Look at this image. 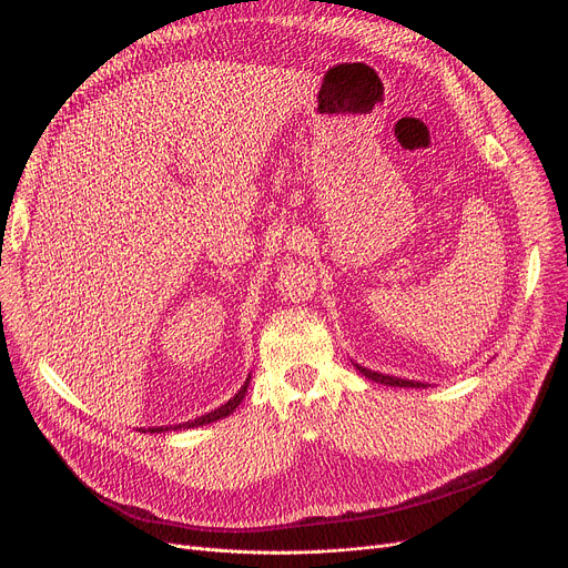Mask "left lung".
<instances>
[{"instance_id":"left-lung-1","label":"left lung","mask_w":568,"mask_h":568,"mask_svg":"<svg viewBox=\"0 0 568 568\" xmlns=\"http://www.w3.org/2000/svg\"><path fill=\"white\" fill-rule=\"evenodd\" d=\"M357 366V371L362 373V375H366L368 379H373V382H379V384H386V386H416V388H420V386H425L423 382H412V379H400V377H390V375H382V373H375V371H371V368H364V366H359V364H355Z\"/></svg>"}]
</instances>
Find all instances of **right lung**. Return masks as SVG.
Wrapping results in <instances>:
<instances>
[{"mask_svg": "<svg viewBox=\"0 0 568 568\" xmlns=\"http://www.w3.org/2000/svg\"><path fill=\"white\" fill-rule=\"evenodd\" d=\"M247 384H250V377L245 379V384L241 386L239 394H236L232 400H227L223 407H217V409H213V412H209V414H204V416H200V418H195V420H189V423H182V425H174L172 429H180V427H197V425H206V423H213V420H221V418L230 416V414L241 405V400L245 398ZM154 429H156V432H161L163 427H154ZM154 429H152V432H154ZM165 429H170V427H165Z\"/></svg>", "mask_w": 568, "mask_h": 568, "instance_id": "obj_1", "label": "right lung"}]
</instances>
